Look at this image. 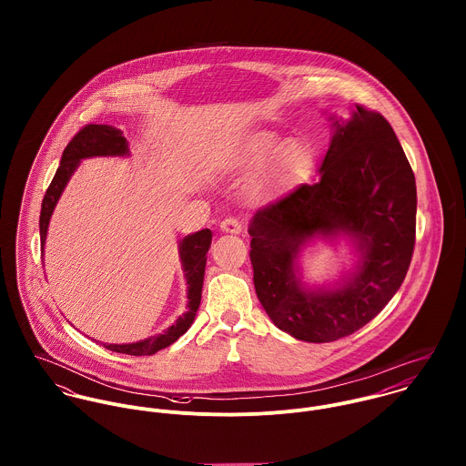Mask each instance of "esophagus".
I'll list each match as a JSON object with an SVG mask.
<instances>
[{"label": "esophagus", "mask_w": 466, "mask_h": 466, "mask_svg": "<svg viewBox=\"0 0 466 466\" xmlns=\"http://www.w3.org/2000/svg\"><path fill=\"white\" fill-rule=\"evenodd\" d=\"M220 229L226 231V233H235V235H238V233H242L244 226H242V222H240L237 217H228V218H224V220L220 222Z\"/></svg>", "instance_id": "obj_1"}]
</instances>
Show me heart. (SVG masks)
<instances>
[{"label": "heart", "instance_id": "b5f03b06", "mask_svg": "<svg viewBox=\"0 0 466 466\" xmlns=\"http://www.w3.org/2000/svg\"><path fill=\"white\" fill-rule=\"evenodd\" d=\"M283 147H285V141L274 133L260 131V133L249 134L242 137L238 143L231 145L222 154V167L228 170H238V168L262 165L268 159H272L274 156H278ZM310 167H312L310 150L301 143L289 145L279 156V159L255 185L253 199L258 202L270 199L285 181L305 176L310 170Z\"/></svg>", "mask_w": 466, "mask_h": 466}]
</instances>
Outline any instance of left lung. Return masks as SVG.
Wrapping results in <instances>:
<instances>
[{"mask_svg": "<svg viewBox=\"0 0 466 466\" xmlns=\"http://www.w3.org/2000/svg\"><path fill=\"white\" fill-rule=\"evenodd\" d=\"M340 234L358 248L356 270L335 289H307L299 251ZM249 235L257 296L279 330L330 342L370 323L397 294L416 237V181L390 122L362 106L335 120L319 179L260 208Z\"/></svg>", "mask_w": 466, "mask_h": 466, "instance_id": "obj_1", "label": "left lung"}]
</instances>
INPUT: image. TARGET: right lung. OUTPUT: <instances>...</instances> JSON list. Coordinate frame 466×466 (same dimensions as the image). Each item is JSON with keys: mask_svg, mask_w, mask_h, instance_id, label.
Segmentation results:
<instances>
[{"mask_svg": "<svg viewBox=\"0 0 466 466\" xmlns=\"http://www.w3.org/2000/svg\"><path fill=\"white\" fill-rule=\"evenodd\" d=\"M95 156H129V143L124 137V133L113 126H96L87 124L78 133L71 137L67 143L61 165L45 194V199L41 204V217H39V233H41V251H45L46 233L50 217L56 209L57 200L61 199L67 181L71 179L73 172L86 157ZM211 246V231L200 229L194 235L185 237L179 242V258L185 270L187 285H188V309L187 312L167 330L159 335L131 342V344H104V348L126 353V355H154L156 351L170 346L176 342L183 333L187 332L194 319L196 312L200 305V294H202V281H204V267H206V253Z\"/></svg>", "mask_w": 466, "mask_h": 466, "instance_id": "obj_1", "label": "right lung"}]
</instances>
